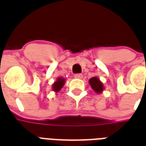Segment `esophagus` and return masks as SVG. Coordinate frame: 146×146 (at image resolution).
Segmentation results:
<instances>
[{
	"mask_svg": "<svg viewBox=\"0 0 146 146\" xmlns=\"http://www.w3.org/2000/svg\"><path fill=\"white\" fill-rule=\"evenodd\" d=\"M74 77L76 78V79H82V74H76L75 76H74Z\"/></svg>",
	"mask_w": 146,
	"mask_h": 146,
	"instance_id": "1",
	"label": "esophagus"
}]
</instances>
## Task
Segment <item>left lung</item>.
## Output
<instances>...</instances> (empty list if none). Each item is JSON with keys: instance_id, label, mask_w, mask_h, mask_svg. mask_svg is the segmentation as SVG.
Instances as JSON below:
<instances>
[{"instance_id": "left-lung-1", "label": "left lung", "mask_w": 146, "mask_h": 146, "mask_svg": "<svg viewBox=\"0 0 146 146\" xmlns=\"http://www.w3.org/2000/svg\"><path fill=\"white\" fill-rule=\"evenodd\" d=\"M89 84L91 86L92 89H93L96 93L102 94V92L104 91V85H103L102 82H101L99 78L96 77V76L91 78L89 80Z\"/></svg>"}]
</instances>
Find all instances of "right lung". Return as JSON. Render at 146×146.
<instances>
[{
  "label": "right lung",
  "instance_id": "obj_1",
  "mask_svg": "<svg viewBox=\"0 0 146 146\" xmlns=\"http://www.w3.org/2000/svg\"><path fill=\"white\" fill-rule=\"evenodd\" d=\"M64 83H65V79L63 77H58L57 80L53 83L52 90L55 92H58L62 89V87L64 86Z\"/></svg>",
  "mask_w": 146,
  "mask_h": 146
}]
</instances>
